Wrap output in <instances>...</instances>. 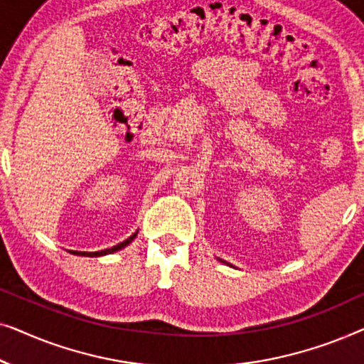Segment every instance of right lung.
<instances>
[{"instance_id": "1", "label": "right lung", "mask_w": 364, "mask_h": 364, "mask_svg": "<svg viewBox=\"0 0 364 364\" xmlns=\"http://www.w3.org/2000/svg\"><path fill=\"white\" fill-rule=\"evenodd\" d=\"M136 235H137V233H134V235L129 237L127 240H124L122 243H119V245L112 247V248H106V250H101V252H71V253H74V255H86V257H101V255H107V253L117 252V250H121V248H124L126 245H129V243H131V242L134 240V238H136Z\"/></svg>"}]
</instances>
